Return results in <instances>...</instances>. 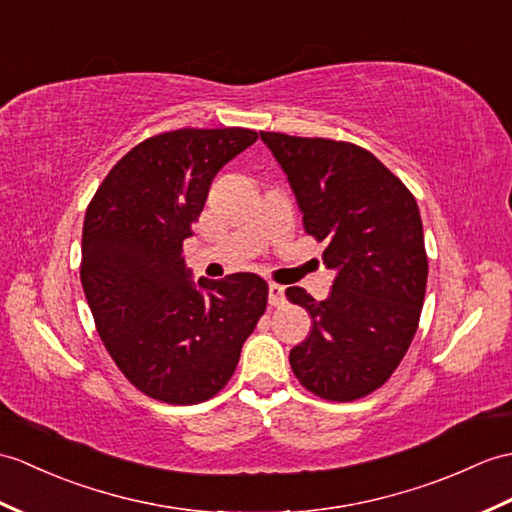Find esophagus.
<instances>
[{
    "mask_svg": "<svg viewBox=\"0 0 512 512\" xmlns=\"http://www.w3.org/2000/svg\"><path fill=\"white\" fill-rule=\"evenodd\" d=\"M268 301H270V305L285 303V288H283V285H279V283L268 285Z\"/></svg>",
    "mask_w": 512,
    "mask_h": 512,
    "instance_id": "1",
    "label": "esophagus"
}]
</instances>
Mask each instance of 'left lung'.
<instances>
[{
  "mask_svg": "<svg viewBox=\"0 0 512 512\" xmlns=\"http://www.w3.org/2000/svg\"><path fill=\"white\" fill-rule=\"evenodd\" d=\"M288 178L305 231L327 242L336 272L325 301L303 288L288 299L312 314L290 351L299 382L329 401L382 386L417 334L427 257L417 200L371 152L334 139L259 133Z\"/></svg>",
  "mask_w": 512,
  "mask_h": 512,
  "instance_id": "1",
  "label": "left lung"
}]
</instances>
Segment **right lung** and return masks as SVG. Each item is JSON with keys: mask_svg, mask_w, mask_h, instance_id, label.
<instances>
[{"mask_svg": "<svg viewBox=\"0 0 512 512\" xmlns=\"http://www.w3.org/2000/svg\"><path fill=\"white\" fill-rule=\"evenodd\" d=\"M257 141L248 128H181L141 141L104 178L82 229V268L95 327L133 386L165 403H198L227 386L266 312L255 272L200 277L183 240L211 181Z\"/></svg>", "mask_w": 512, "mask_h": 512, "instance_id": "right-lung-1", "label": "right lung"}]
</instances>
